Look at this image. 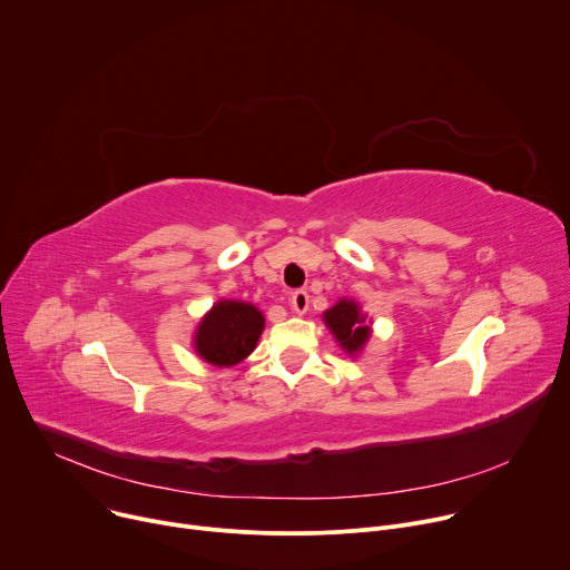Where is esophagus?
Instances as JSON below:
<instances>
[{
	"mask_svg": "<svg viewBox=\"0 0 570 570\" xmlns=\"http://www.w3.org/2000/svg\"><path fill=\"white\" fill-rule=\"evenodd\" d=\"M291 308H293V313L304 315L308 311V293L306 291H295L291 295Z\"/></svg>",
	"mask_w": 570,
	"mask_h": 570,
	"instance_id": "1",
	"label": "esophagus"
}]
</instances>
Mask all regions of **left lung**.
Instances as JSON below:
<instances>
[{
    "instance_id": "8db88e82",
    "label": "left lung",
    "mask_w": 570,
    "mask_h": 570,
    "mask_svg": "<svg viewBox=\"0 0 570 570\" xmlns=\"http://www.w3.org/2000/svg\"><path fill=\"white\" fill-rule=\"evenodd\" d=\"M322 320L334 334L336 343L343 347V352H347L350 356H356L372 336L367 315L361 311V304H356L354 299H347V297L338 299V304L324 311Z\"/></svg>"
}]
</instances>
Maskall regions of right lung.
Masks as SVG:
<instances>
[{
	"mask_svg": "<svg viewBox=\"0 0 570 570\" xmlns=\"http://www.w3.org/2000/svg\"><path fill=\"white\" fill-rule=\"evenodd\" d=\"M264 315L255 304L218 299L194 334L196 354L216 367H232L248 358L264 332Z\"/></svg>",
	"mask_w": 570,
	"mask_h": 570,
	"instance_id": "obj_1",
	"label": "right lung"
}]
</instances>
